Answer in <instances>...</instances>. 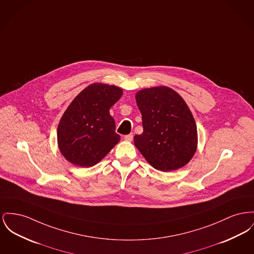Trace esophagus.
<instances>
[{"label":"esophagus","mask_w":254,"mask_h":254,"mask_svg":"<svg viewBox=\"0 0 254 254\" xmlns=\"http://www.w3.org/2000/svg\"><path fill=\"white\" fill-rule=\"evenodd\" d=\"M124 139L126 140V141H127V142H131L132 141V139H133V135L132 134H127L126 135L125 137H124Z\"/></svg>","instance_id":"1"}]
</instances>
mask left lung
I'll return each instance as SVG.
<instances>
[{
	"label": "left lung",
	"instance_id": "1",
	"mask_svg": "<svg viewBox=\"0 0 254 254\" xmlns=\"http://www.w3.org/2000/svg\"><path fill=\"white\" fill-rule=\"evenodd\" d=\"M136 104L142 114L143 133L134 145L154 169L172 172L188 164L197 148L193 114L175 90L156 86L139 90Z\"/></svg>",
	"mask_w": 254,
	"mask_h": 254
}]
</instances>
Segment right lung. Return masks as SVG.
I'll use <instances>...</instances> for the list:
<instances>
[{
	"label": "right lung",
	"mask_w": 254,
	"mask_h": 254,
	"mask_svg": "<svg viewBox=\"0 0 254 254\" xmlns=\"http://www.w3.org/2000/svg\"><path fill=\"white\" fill-rule=\"evenodd\" d=\"M123 95L116 85L96 82L82 90L63 113L58 127L61 154L72 164L92 167L119 143L109 109Z\"/></svg>",
	"instance_id": "add662e5"
}]
</instances>
